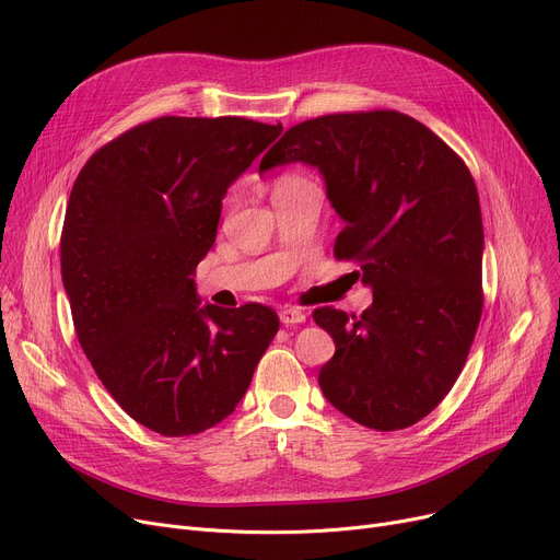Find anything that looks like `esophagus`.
<instances>
[{
  "label": "esophagus",
  "instance_id": "esophagus-1",
  "mask_svg": "<svg viewBox=\"0 0 560 560\" xmlns=\"http://www.w3.org/2000/svg\"><path fill=\"white\" fill-rule=\"evenodd\" d=\"M279 319H281V325H285V327H290V325H302V322H306V313L300 311V308L288 306V308H283V311L279 313Z\"/></svg>",
  "mask_w": 560,
  "mask_h": 560
}]
</instances>
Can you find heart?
<instances>
[{
  "label": "heart",
  "instance_id": "heart-1",
  "mask_svg": "<svg viewBox=\"0 0 560 560\" xmlns=\"http://www.w3.org/2000/svg\"><path fill=\"white\" fill-rule=\"evenodd\" d=\"M311 182L304 179V176L300 174H288V176H281V179L277 182L275 188H290V186H308Z\"/></svg>",
  "mask_w": 560,
  "mask_h": 560
}]
</instances>
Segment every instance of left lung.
<instances>
[{"instance_id": "1", "label": "left lung", "mask_w": 560, "mask_h": 560, "mask_svg": "<svg viewBox=\"0 0 560 560\" xmlns=\"http://www.w3.org/2000/svg\"><path fill=\"white\" fill-rule=\"evenodd\" d=\"M288 163L322 174L345 222L334 254L359 260L372 290L361 317L331 306L313 313L336 342L319 388L363 427L416 424L452 390L481 319L483 222L472 174L429 127L397 110L295 125L258 172Z\"/></svg>"}]
</instances>
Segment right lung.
<instances>
[{
	"label": "right lung",
	"instance_id": "obj_1",
	"mask_svg": "<svg viewBox=\"0 0 560 560\" xmlns=\"http://www.w3.org/2000/svg\"><path fill=\"white\" fill-rule=\"evenodd\" d=\"M245 117H159L79 172L61 235L77 338L127 416L161 435L229 418L272 342V308L201 304L192 279L226 188L281 136Z\"/></svg>",
	"mask_w": 560,
	"mask_h": 560
}]
</instances>
